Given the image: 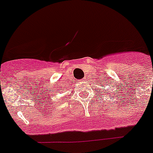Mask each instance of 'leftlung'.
I'll return each mask as SVG.
<instances>
[{"label": "left lung", "instance_id": "1", "mask_svg": "<svg viewBox=\"0 0 153 153\" xmlns=\"http://www.w3.org/2000/svg\"><path fill=\"white\" fill-rule=\"evenodd\" d=\"M100 82H101V83H100V85H103V84H104V83H102V82H103V81H102V80L100 81ZM102 87H103V89H104V90H105V86H102Z\"/></svg>", "mask_w": 153, "mask_h": 153}]
</instances>
